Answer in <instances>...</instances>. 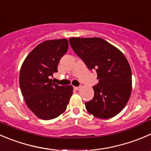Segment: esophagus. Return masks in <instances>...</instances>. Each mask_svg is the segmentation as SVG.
I'll return each instance as SVG.
<instances>
[{
	"mask_svg": "<svg viewBox=\"0 0 151 151\" xmlns=\"http://www.w3.org/2000/svg\"><path fill=\"white\" fill-rule=\"evenodd\" d=\"M74 88L75 89V90H79V89L80 88V86H74Z\"/></svg>",
	"mask_w": 151,
	"mask_h": 151,
	"instance_id": "obj_1",
	"label": "esophagus"
}]
</instances>
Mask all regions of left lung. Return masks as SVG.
<instances>
[{"instance_id": "1", "label": "left lung", "mask_w": 151, "mask_h": 151, "mask_svg": "<svg viewBox=\"0 0 151 151\" xmlns=\"http://www.w3.org/2000/svg\"><path fill=\"white\" fill-rule=\"evenodd\" d=\"M70 45L88 68L95 70L99 83L93 86L94 96L86 102V110L100 119L117 115L129 99L132 74L125 55L99 37H71Z\"/></svg>"}]
</instances>
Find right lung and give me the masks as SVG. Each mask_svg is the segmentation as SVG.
Returning a JSON list of instances; mask_svg holds the SVG:
<instances>
[{"mask_svg": "<svg viewBox=\"0 0 151 151\" xmlns=\"http://www.w3.org/2000/svg\"><path fill=\"white\" fill-rule=\"evenodd\" d=\"M66 39L46 40L37 45L25 59L20 71V87L29 109L45 120L55 119L66 110L73 86H60L51 77L68 51Z\"/></svg>", "mask_w": 151, "mask_h": 151, "instance_id": "1", "label": "right lung"}]
</instances>
